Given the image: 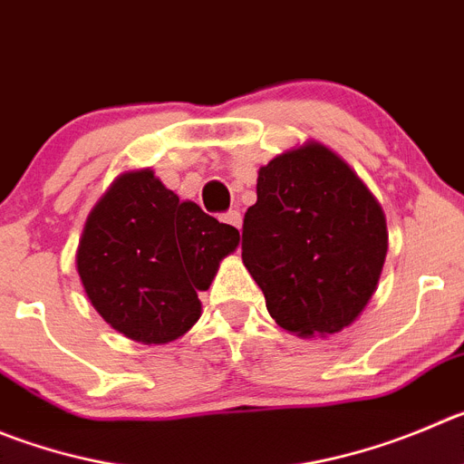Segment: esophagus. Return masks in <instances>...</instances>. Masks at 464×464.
Masks as SVG:
<instances>
[{"mask_svg": "<svg viewBox=\"0 0 464 464\" xmlns=\"http://www.w3.org/2000/svg\"><path fill=\"white\" fill-rule=\"evenodd\" d=\"M222 222L224 224H231L233 228H237V231H240V227H242V215L237 210H228V212H224L222 215Z\"/></svg>", "mask_w": 464, "mask_h": 464, "instance_id": "obj_1", "label": "esophagus"}]
</instances>
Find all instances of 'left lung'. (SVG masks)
Listing matches in <instances>:
<instances>
[{
    "label": "left lung",
    "mask_w": 464,
    "mask_h": 464,
    "mask_svg": "<svg viewBox=\"0 0 464 464\" xmlns=\"http://www.w3.org/2000/svg\"><path fill=\"white\" fill-rule=\"evenodd\" d=\"M245 212L242 263L276 324L336 334L369 304L387 256V219L357 173L306 141L258 169Z\"/></svg>",
    "instance_id": "8db88e82"
}]
</instances>
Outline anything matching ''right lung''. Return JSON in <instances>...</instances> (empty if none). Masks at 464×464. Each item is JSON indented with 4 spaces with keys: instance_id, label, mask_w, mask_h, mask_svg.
<instances>
[{
    "instance_id": "right-lung-1",
    "label": "right lung",
    "mask_w": 464,
    "mask_h": 464,
    "mask_svg": "<svg viewBox=\"0 0 464 464\" xmlns=\"http://www.w3.org/2000/svg\"><path fill=\"white\" fill-rule=\"evenodd\" d=\"M240 233L180 201L150 169L121 173L95 203L77 246L93 309L140 343H169L201 315L198 291L236 252Z\"/></svg>"
}]
</instances>
